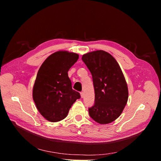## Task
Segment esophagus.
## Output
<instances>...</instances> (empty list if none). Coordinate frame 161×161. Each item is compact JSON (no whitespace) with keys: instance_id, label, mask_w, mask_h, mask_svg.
I'll return each mask as SVG.
<instances>
[{"instance_id":"esophagus-1","label":"esophagus","mask_w":161,"mask_h":161,"mask_svg":"<svg viewBox=\"0 0 161 161\" xmlns=\"http://www.w3.org/2000/svg\"><path fill=\"white\" fill-rule=\"evenodd\" d=\"M80 97H81V98H83V97H84V92H80Z\"/></svg>"}]
</instances>
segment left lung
Wrapping results in <instances>:
<instances>
[{
    "mask_svg": "<svg viewBox=\"0 0 161 161\" xmlns=\"http://www.w3.org/2000/svg\"><path fill=\"white\" fill-rule=\"evenodd\" d=\"M82 60L90 70L95 89V103L89 108L91 118L100 124H109L122 113L128 89L119 64L108 52L85 53Z\"/></svg>",
    "mask_w": 161,
    "mask_h": 161,
    "instance_id": "obj_1",
    "label": "left lung"
}]
</instances>
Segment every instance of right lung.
I'll use <instances>...</instances> for the list:
<instances>
[{
  "instance_id": "right-lung-1",
  "label": "right lung",
  "mask_w": 161,
  "mask_h": 161,
  "mask_svg": "<svg viewBox=\"0 0 161 161\" xmlns=\"http://www.w3.org/2000/svg\"><path fill=\"white\" fill-rule=\"evenodd\" d=\"M79 54L58 51L48 56L38 70L33 88V99L41 115L56 122L64 119L72 104L80 98L72 89L68 72L79 59Z\"/></svg>"
}]
</instances>
